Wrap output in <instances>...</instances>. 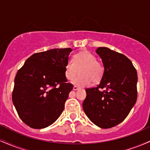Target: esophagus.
Listing matches in <instances>:
<instances>
[{
    "instance_id": "1",
    "label": "esophagus",
    "mask_w": 150,
    "mask_h": 150,
    "mask_svg": "<svg viewBox=\"0 0 150 150\" xmlns=\"http://www.w3.org/2000/svg\"><path fill=\"white\" fill-rule=\"evenodd\" d=\"M73 89L74 90H78V89H80V87H78L77 86H74L73 87Z\"/></svg>"
}]
</instances>
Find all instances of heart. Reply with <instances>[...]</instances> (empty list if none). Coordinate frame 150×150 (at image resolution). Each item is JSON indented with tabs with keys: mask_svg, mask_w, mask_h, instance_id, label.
Returning <instances> with one entry per match:
<instances>
[{
	"mask_svg": "<svg viewBox=\"0 0 150 150\" xmlns=\"http://www.w3.org/2000/svg\"><path fill=\"white\" fill-rule=\"evenodd\" d=\"M79 68L81 75L75 79ZM65 76L68 80L73 78L72 82L75 85L85 87L89 85L92 80L97 82L101 80L104 74V66L100 62L96 61L94 55L87 50H83L73 56L65 65Z\"/></svg>",
	"mask_w": 150,
	"mask_h": 150,
	"instance_id": "1",
	"label": "heart"
}]
</instances>
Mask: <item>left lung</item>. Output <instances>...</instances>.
Segmentation results:
<instances>
[{"mask_svg":"<svg viewBox=\"0 0 150 150\" xmlns=\"http://www.w3.org/2000/svg\"><path fill=\"white\" fill-rule=\"evenodd\" d=\"M96 53L101 58L104 74L97 87L86 89L82 107L94 124L110 128L121 123L135 104L137 71L123 54L106 47H99Z\"/></svg>","mask_w":150,"mask_h":150,"instance_id":"obj_1","label":"left lung"}]
</instances>
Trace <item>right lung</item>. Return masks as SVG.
Segmentation results:
<instances>
[{"instance_id":"right-lung-1","label":"right lung","mask_w":150,"mask_h":150,"mask_svg":"<svg viewBox=\"0 0 150 150\" xmlns=\"http://www.w3.org/2000/svg\"><path fill=\"white\" fill-rule=\"evenodd\" d=\"M72 51L53 49L34 53L18 71L12 99L20 118L31 128H46L63 112L73 88L65 73Z\"/></svg>"}]
</instances>
